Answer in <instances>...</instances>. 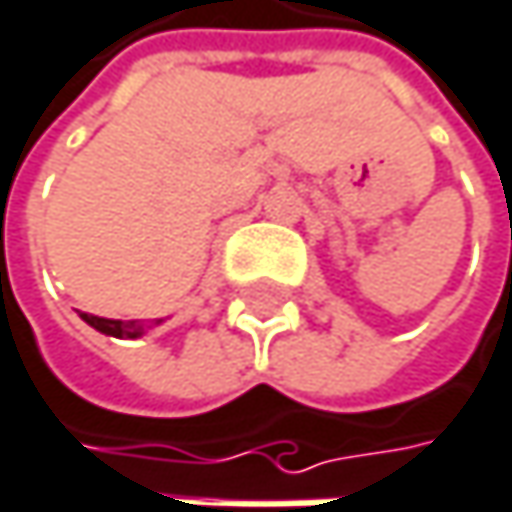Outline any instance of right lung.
<instances>
[{
	"instance_id": "1",
	"label": "right lung",
	"mask_w": 512,
	"mask_h": 512,
	"mask_svg": "<svg viewBox=\"0 0 512 512\" xmlns=\"http://www.w3.org/2000/svg\"><path fill=\"white\" fill-rule=\"evenodd\" d=\"M89 327H95L104 336H116V339H137L143 333V327L137 321H110V318H98V315H80Z\"/></svg>"
}]
</instances>
